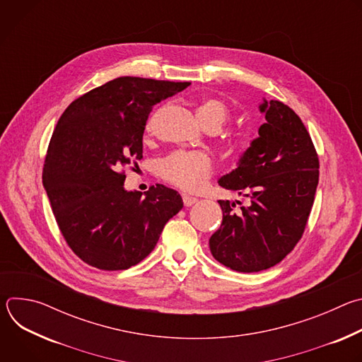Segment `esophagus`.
I'll list each match as a JSON object with an SVG mask.
<instances>
[{"mask_svg": "<svg viewBox=\"0 0 362 362\" xmlns=\"http://www.w3.org/2000/svg\"><path fill=\"white\" fill-rule=\"evenodd\" d=\"M182 200H183V204L186 206V208H189V206H192V204H194V203L197 202L196 197L189 196V194H183V196H182Z\"/></svg>", "mask_w": 362, "mask_h": 362, "instance_id": "34e87169", "label": "esophagus"}]
</instances>
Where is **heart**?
Wrapping results in <instances>:
<instances>
[{
  "instance_id": "obj_1",
  "label": "heart",
  "mask_w": 362,
  "mask_h": 362,
  "mask_svg": "<svg viewBox=\"0 0 362 362\" xmlns=\"http://www.w3.org/2000/svg\"><path fill=\"white\" fill-rule=\"evenodd\" d=\"M196 115L206 129L219 130L229 119L230 109L225 101L215 97H208L199 103L196 107ZM151 124L153 120L148 122V127H151ZM252 141L253 137L250 132L243 130L236 133L229 140V146L233 151L242 154L249 150ZM212 173L214 160L211 156L202 151H175L159 165L160 177L169 185H173L186 192H196L202 189L206 182L209 180Z\"/></svg>"
}]
</instances>
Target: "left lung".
<instances>
[{"label":"left lung","instance_id":"8db88e82","mask_svg":"<svg viewBox=\"0 0 362 362\" xmlns=\"http://www.w3.org/2000/svg\"><path fill=\"white\" fill-rule=\"evenodd\" d=\"M259 109L267 119L259 137L239 166L219 180L249 202H238L239 209L235 202L219 200L223 221L209 239L218 262L247 274L275 267L295 247L320 179L318 153L299 116L278 100H265Z\"/></svg>","mask_w":362,"mask_h":362}]
</instances>
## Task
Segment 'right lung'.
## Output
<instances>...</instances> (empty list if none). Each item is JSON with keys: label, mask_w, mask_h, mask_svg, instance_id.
Here are the masks:
<instances>
[{"label": "right lung", "mask_w": 362, "mask_h": 362, "mask_svg": "<svg viewBox=\"0 0 362 362\" xmlns=\"http://www.w3.org/2000/svg\"><path fill=\"white\" fill-rule=\"evenodd\" d=\"M190 83L119 77L76 98L62 115L42 185L70 249L90 267L123 271L156 246L180 194L163 185L124 189V169L143 159V133L156 103ZM133 169V168H130Z\"/></svg>", "instance_id": "1"}]
</instances>
